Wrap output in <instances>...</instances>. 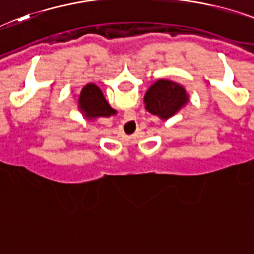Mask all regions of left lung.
Segmentation results:
<instances>
[{
  "mask_svg": "<svg viewBox=\"0 0 254 254\" xmlns=\"http://www.w3.org/2000/svg\"><path fill=\"white\" fill-rule=\"evenodd\" d=\"M189 102V94L183 85L168 78H160L146 90L145 109L162 121L179 113Z\"/></svg>",
  "mask_w": 254,
  "mask_h": 254,
  "instance_id": "left-lung-1",
  "label": "left lung"
}]
</instances>
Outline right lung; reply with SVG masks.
Wrapping results in <instances>:
<instances>
[{
    "label": "right lung",
    "mask_w": 254,
    "mask_h": 254,
    "mask_svg": "<svg viewBox=\"0 0 254 254\" xmlns=\"http://www.w3.org/2000/svg\"><path fill=\"white\" fill-rule=\"evenodd\" d=\"M77 105L80 113L84 116L88 121H94L101 117H110L117 114V110H114L106 101L102 90L96 84H86L81 89L80 94L77 97Z\"/></svg>",
    "instance_id": "1"
}]
</instances>
